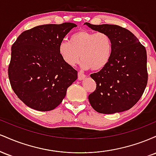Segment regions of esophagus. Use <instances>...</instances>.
Masks as SVG:
<instances>
[{
	"instance_id": "obj_1",
	"label": "esophagus",
	"mask_w": 156,
	"mask_h": 156,
	"mask_svg": "<svg viewBox=\"0 0 156 156\" xmlns=\"http://www.w3.org/2000/svg\"><path fill=\"white\" fill-rule=\"evenodd\" d=\"M85 78H86V75L85 74H83V73H81V72H78V80H81L84 79Z\"/></svg>"
}]
</instances>
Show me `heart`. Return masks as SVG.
Wrapping results in <instances>:
<instances>
[{"label": "heart", "mask_w": 156, "mask_h": 156, "mask_svg": "<svg viewBox=\"0 0 156 156\" xmlns=\"http://www.w3.org/2000/svg\"><path fill=\"white\" fill-rule=\"evenodd\" d=\"M114 42L105 32L80 30L62 40L58 44V53L62 60L69 67H74L81 58L83 69L100 71L108 65L112 58Z\"/></svg>", "instance_id": "1"}]
</instances>
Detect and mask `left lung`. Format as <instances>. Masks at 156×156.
<instances>
[{
    "mask_svg": "<svg viewBox=\"0 0 156 156\" xmlns=\"http://www.w3.org/2000/svg\"><path fill=\"white\" fill-rule=\"evenodd\" d=\"M94 31L105 32L114 42L108 65L91 77L96 89L89 95L91 105L101 114H114L131 108L142 96L147 83V51L129 30L117 25H92Z\"/></svg>",
    "mask_w": 156,
    "mask_h": 156,
    "instance_id": "left-lung-1",
    "label": "left lung"
}]
</instances>
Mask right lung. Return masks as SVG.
Masks as SVG:
<instances>
[{"instance_id":"add662e5","label":"right lung","mask_w":156,"mask_h":156,"mask_svg":"<svg viewBox=\"0 0 156 156\" xmlns=\"http://www.w3.org/2000/svg\"><path fill=\"white\" fill-rule=\"evenodd\" d=\"M72 23L47 24L23 31L12 46L8 75L11 87L27 106L51 111L62 103L78 71L62 60L58 44Z\"/></svg>"}]
</instances>
